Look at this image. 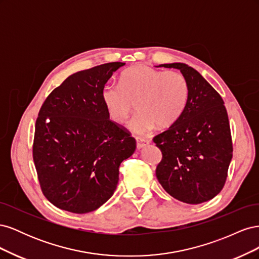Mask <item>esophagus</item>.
Returning <instances> with one entry per match:
<instances>
[{
	"instance_id": "esophagus-1",
	"label": "esophagus",
	"mask_w": 259,
	"mask_h": 259,
	"mask_svg": "<svg viewBox=\"0 0 259 259\" xmlns=\"http://www.w3.org/2000/svg\"><path fill=\"white\" fill-rule=\"evenodd\" d=\"M137 140V149H142L145 146H147L149 144V140L146 138H140V137H136Z\"/></svg>"
}]
</instances>
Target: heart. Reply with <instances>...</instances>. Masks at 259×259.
Here are the masks:
<instances>
[{"mask_svg": "<svg viewBox=\"0 0 259 259\" xmlns=\"http://www.w3.org/2000/svg\"><path fill=\"white\" fill-rule=\"evenodd\" d=\"M190 88L178 71H161L145 65L131 67L120 77L119 86L106 85L101 97L109 116L115 122H126L136 108L138 113L132 128L138 134L168 127L183 115L189 100Z\"/></svg>", "mask_w": 259, "mask_h": 259, "instance_id": "heart-1", "label": "heart"}]
</instances>
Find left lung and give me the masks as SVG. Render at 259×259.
Returning <instances> with one entry per match:
<instances>
[{
	"label": "left lung",
	"mask_w": 259,
	"mask_h": 259,
	"mask_svg": "<svg viewBox=\"0 0 259 259\" xmlns=\"http://www.w3.org/2000/svg\"><path fill=\"white\" fill-rule=\"evenodd\" d=\"M159 67L180 70L190 95L180 119L153 137L162 152L155 175L171 197L199 204L216 197L228 176L233 151L228 114L222 96L197 70L182 62Z\"/></svg>",
	"instance_id": "1"
}]
</instances>
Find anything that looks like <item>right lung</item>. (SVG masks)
<instances>
[{
    "mask_svg": "<svg viewBox=\"0 0 259 259\" xmlns=\"http://www.w3.org/2000/svg\"><path fill=\"white\" fill-rule=\"evenodd\" d=\"M124 62L68 76L45 99L35 122L32 154L38 183L53 205L90 213L112 197L119 167L136 140L109 119L101 92Z\"/></svg>",
    "mask_w": 259,
    "mask_h": 259,
    "instance_id": "add662e5",
    "label": "right lung"
}]
</instances>
